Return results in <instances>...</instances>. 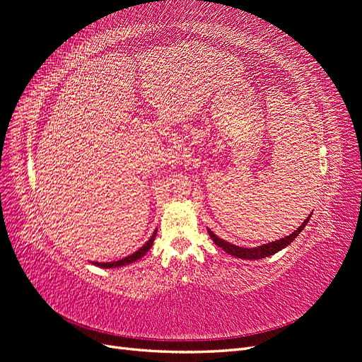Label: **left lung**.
<instances>
[{
	"instance_id": "left-lung-1",
	"label": "left lung",
	"mask_w": 362,
	"mask_h": 362,
	"mask_svg": "<svg viewBox=\"0 0 362 362\" xmlns=\"http://www.w3.org/2000/svg\"><path fill=\"white\" fill-rule=\"evenodd\" d=\"M311 214L308 216V218H306V221L298 229H296L293 234L284 237L281 240H276V242H272V243H267V245H261V246H257V247H240V246H235L233 243H228V242H225V240L218 238L213 231H210V229H208V234H210V237L213 238V242L218 247H222L223 250H226L229 255H234L237 258H243V259H261V258H266V257H270L273 254H276V252H279L281 249L288 246L293 242V240L302 233V229L306 226V223L310 222Z\"/></svg>"
}]
</instances>
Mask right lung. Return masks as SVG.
Returning <instances> with one entry per match:
<instances>
[{"mask_svg": "<svg viewBox=\"0 0 362 362\" xmlns=\"http://www.w3.org/2000/svg\"><path fill=\"white\" fill-rule=\"evenodd\" d=\"M156 235H157V229H156L154 234H152V237L148 240V242H146L144 246H141L139 250H136L134 254H131V255H128V257H125V258H122V259L112 261V262H96V261H93L92 264H95V266H98V267H103V269H113V267L127 266V264H129V262H134V261H137V259H140L141 257H144V255L146 254V252L152 247V243H154Z\"/></svg>", "mask_w": 362, "mask_h": 362, "instance_id": "1", "label": "right lung"}]
</instances>
